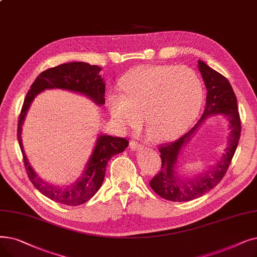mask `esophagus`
<instances>
[{
    "mask_svg": "<svg viewBox=\"0 0 257 257\" xmlns=\"http://www.w3.org/2000/svg\"><path fill=\"white\" fill-rule=\"evenodd\" d=\"M130 148L133 150V151H141L144 149V146L143 145H141L140 143L136 142V141H131L130 142Z\"/></svg>",
    "mask_w": 257,
    "mask_h": 257,
    "instance_id": "1",
    "label": "esophagus"
}]
</instances>
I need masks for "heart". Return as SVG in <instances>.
Segmentation results:
<instances>
[{"mask_svg":"<svg viewBox=\"0 0 257 257\" xmlns=\"http://www.w3.org/2000/svg\"><path fill=\"white\" fill-rule=\"evenodd\" d=\"M124 94L111 93V117L121 130L137 129L146 116L158 139L178 137L191 125L200 108L203 86L190 67L142 66L129 72L120 84Z\"/></svg>","mask_w":257,"mask_h":257,"instance_id":"heart-1","label":"heart"}]
</instances>
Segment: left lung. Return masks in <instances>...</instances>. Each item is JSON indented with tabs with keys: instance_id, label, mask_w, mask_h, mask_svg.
Segmentation results:
<instances>
[{
	"instance_id": "obj_1",
	"label": "left lung",
	"mask_w": 257,
	"mask_h": 257,
	"mask_svg": "<svg viewBox=\"0 0 257 257\" xmlns=\"http://www.w3.org/2000/svg\"><path fill=\"white\" fill-rule=\"evenodd\" d=\"M198 69L207 88L206 107L196 125L177 141L162 145V167L160 172L150 181L152 190L171 202H189L214 188L226 174L233 155L237 148L240 137V117L237 99L231 84L224 75L213 70L203 61L198 60ZM211 115L224 116L228 122L229 137L225 153L214 166L195 177L189 178L178 175L176 171L178 158L182 148L193 137L197 128Z\"/></svg>"
}]
</instances>
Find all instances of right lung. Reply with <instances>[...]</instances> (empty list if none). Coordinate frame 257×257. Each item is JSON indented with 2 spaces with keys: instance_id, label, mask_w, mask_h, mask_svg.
Listing matches in <instances>:
<instances>
[{
  "instance_id": "right-lung-1",
  "label": "right lung",
  "mask_w": 257,
  "mask_h": 257,
  "mask_svg": "<svg viewBox=\"0 0 257 257\" xmlns=\"http://www.w3.org/2000/svg\"><path fill=\"white\" fill-rule=\"evenodd\" d=\"M101 67L84 62H72L59 65L43 71L30 86L23 107H22L19 124L18 141L23 154L24 165L30 182L38 190L54 202L79 206L90 199L101 188L108 161L125 150L129 142L126 139L115 138L102 133L98 135L92 154L89 158L81 176L70 185H53L40 177L30 166L22 143V126L28 109L35 97L46 89H63L76 92L90 98L98 106L105 104V82L99 75Z\"/></svg>"
}]
</instances>
